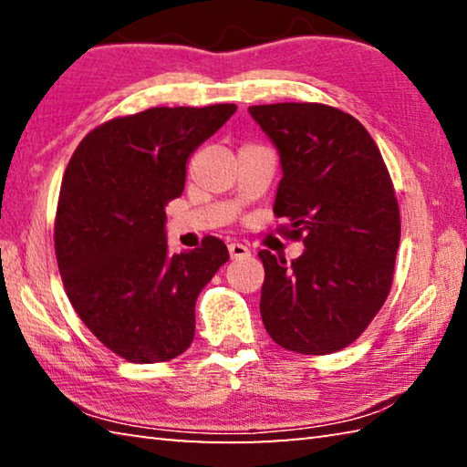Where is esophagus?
Segmentation results:
<instances>
[{
  "instance_id": "1",
  "label": "esophagus",
  "mask_w": 467,
  "mask_h": 467,
  "mask_svg": "<svg viewBox=\"0 0 467 467\" xmlns=\"http://www.w3.org/2000/svg\"><path fill=\"white\" fill-rule=\"evenodd\" d=\"M228 253H231L233 259H243V257H249L251 255L249 249L244 247V244H241V243H231V244H228Z\"/></svg>"
}]
</instances>
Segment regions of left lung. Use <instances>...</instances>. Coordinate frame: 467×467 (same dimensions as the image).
I'll use <instances>...</instances> for the list:
<instances>
[{
  "label": "left lung",
  "mask_w": 467,
  "mask_h": 467,
  "mask_svg": "<svg viewBox=\"0 0 467 467\" xmlns=\"http://www.w3.org/2000/svg\"><path fill=\"white\" fill-rule=\"evenodd\" d=\"M249 113L280 154L274 214L305 244L292 264L259 251L264 326L290 352H337L391 290L401 224L389 171L365 125L336 107L278 102Z\"/></svg>",
  "instance_id": "1"
}]
</instances>
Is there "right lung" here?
Returning <instances> with one entry per match:
<instances>
[{
	"mask_svg": "<svg viewBox=\"0 0 467 467\" xmlns=\"http://www.w3.org/2000/svg\"><path fill=\"white\" fill-rule=\"evenodd\" d=\"M234 105L154 107L117 117L69 158L55 216V255L67 298L110 352L138 365L183 354L195 300L226 244L169 255L167 205L183 193L187 158L223 128Z\"/></svg>",
	"mask_w": 467,
	"mask_h": 467,
	"instance_id": "1",
	"label": "right lung"
}]
</instances>
